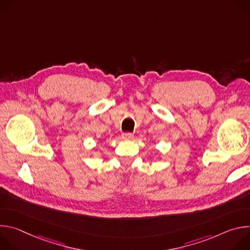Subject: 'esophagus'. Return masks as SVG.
<instances>
[{"label":"esophagus","mask_w":250,"mask_h":250,"mask_svg":"<svg viewBox=\"0 0 250 250\" xmlns=\"http://www.w3.org/2000/svg\"><path fill=\"white\" fill-rule=\"evenodd\" d=\"M122 137L125 140H128V139H131L133 137V134L130 133V132H125V133L122 134Z\"/></svg>","instance_id":"1"}]
</instances>
